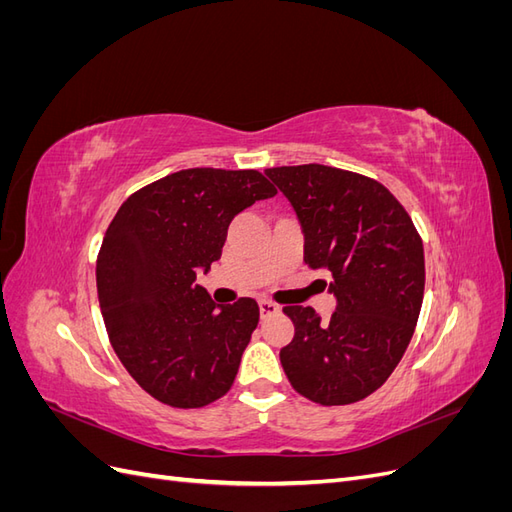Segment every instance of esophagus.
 <instances>
[{"mask_svg": "<svg viewBox=\"0 0 512 512\" xmlns=\"http://www.w3.org/2000/svg\"><path fill=\"white\" fill-rule=\"evenodd\" d=\"M258 307H260V316H262V318H269V316L280 312V305H275V303H271V301H260Z\"/></svg>", "mask_w": 512, "mask_h": 512, "instance_id": "34e87169", "label": "esophagus"}]
</instances>
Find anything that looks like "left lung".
<instances>
[{
  "label": "left lung",
  "instance_id": "8db88e82",
  "mask_svg": "<svg viewBox=\"0 0 512 512\" xmlns=\"http://www.w3.org/2000/svg\"><path fill=\"white\" fill-rule=\"evenodd\" d=\"M292 205L309 269L329 271L335 312L288 305L292 342L280 361L294 391L322 406L354 404L404 356L425 290L421 237L382 183L322 164L267 168Z\"/></svg>",
  "mask_w": 512,
  "mask_h": 512
}]
</instances>
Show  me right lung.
Listing matches in <instances>:
<instances>
[{
    "mask_svg": "<svg viewBox=\"0 0 512 512\" xmlns=\"http://www.w3.org/2000/svg\"><path fill=\"white\" fill-rule=\"evenodd\" d=\"M275 194L258 170L188 168L132 194L108 226L102 318L123 367L162 404L203 408L235 382L258 303L218 305L196 273L220 260L235 215Z\"/></svg>",
    "mask_w": 512,
    "mask_h": 512,
    "instance_id": "right-lung-1",
    "label": "right lung"
}]
</instances>
